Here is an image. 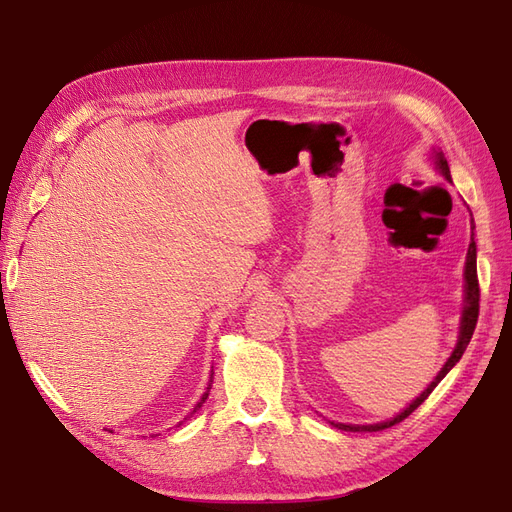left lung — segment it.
<instances>
[{
    "label": "left lung",
    "instance_id": "left-lung-1",
    "mask_svg": "<svg viewBox=\"0 0 512 512\" xmlns=\"http://www.w3.org/2000/svg\"><path fill=\"white\" fill-rule=\"evenodd\" d=\"M436 164H438L440 173H442L448 181H451V170H448V162H446L442 151L436 153ZM472 230H474V226H472ZM478 307H480V286H478V275H476V243H474V232H472V241H470V250H468V260H466V309H463L459 342H457V346H455V350H453V354H451V359L446 361V365L442 367V371L436 376V380H433V382L427 386V389L421 393V397H416L404 412L397 414L395 418H391V421L378 423V425H363V427H361V425L352 427V425L337 423L335 427L346 429V431H380V429H386V427H393V425L404 421V418H408V416H410L418 406H421L423 401L431 395V391L436 389L438 382L448 374V371H451V369L455 367V363L461 359L463 352H466V348H468V344H470V339H472V333H474V329H476V322H478Z\"/></svg>",
    "mask_w": 512,
    "mask_h": 512
}]
</instances>
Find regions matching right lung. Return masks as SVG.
Masks as SVG:
<instances>
[{"label": "right lung", "mask_w": 512, "mask_h": 512, "mask_svg": "<svg viewBox=\"0 0 512 512\" xmlns=\"http://www.w3.org/2000/svg\"><path fill=\"white\" fill-rule=\"evenodd\" d=\"M207 395H209V393H205V397H203V399H200V404H203V401H205V399H207ZM200 404H198V406H196V408H200ZM196 408H194V412H196Z\"/></svg>", "instance_id": "obj_1"}]
</instances>
